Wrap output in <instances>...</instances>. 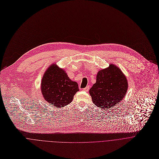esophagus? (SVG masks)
I'll return each instance as SVG.
<instances>
[{
    "instance_id": "1",
    "label": "esophagus",
    "mask_w": 159,
    "mask_h": 159,
    "mask_svg": "<svg viewBox=\"0 0 159 159\" xmlns=\"http://www.w3.org/2000/svg\"><path fill=\"white\" fill-rule=\"evenodd\" d=\"M89 88H90V87H89V86H87V87H85V88H84L82 90H84V91H88L89 89Z\"/></svg>"
}]
</instances>
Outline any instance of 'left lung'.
<instances>
[{"label":"left lung","instance_id":"left-lung-1","mask_svg":"<svg viewBox=\"0 0 159 159\" xmlns=\"http://www.w3.org/2000/svg\"><path fill=\"white\" fill-rule=\"evenodd\" d=\"M127 90L126 77L118 67L111 64L98 73L96 82L90 89L89 94L96 106L106 109L119 103Z\"/></svg>","mask_w":159,"mask_h":159}]
</instances>
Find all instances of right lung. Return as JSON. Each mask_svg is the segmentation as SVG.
<instances>
[{"label":"right lung","instance_id":"1","mask_svg":"<svg viewBox=\"0 0 159 159\" xmlns=\"http://www.w3.org/2000/svg\"><path fill=\"white\" fill-rule=\"evenodd\" d=\"M41 93L48 102L57 107L70 104L79 91L76 82L71 80L63 69L57 65L50 66L41 80Z\"/></svg>","mask_w":159,"mask_h":159}]
</instances>
